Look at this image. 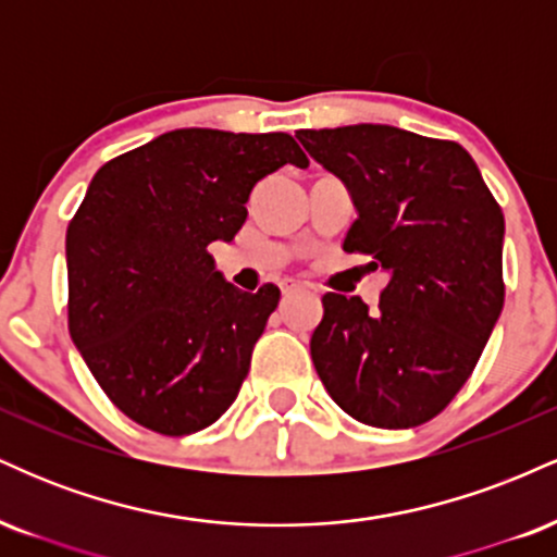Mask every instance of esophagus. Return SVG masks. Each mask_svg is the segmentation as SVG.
<instances>
[{
	"label": "esophagus",
	"instance_id": "1",
	"mask_svg": "<svg viewBox=\"0 0 557 557\" xmlns=\"http://www.w3.org/2000/svg\"><path fill=\"white\" fill-rule=\"evenodd\" d=\"M280 287H283V296H293V293L306 290V287L300 285V283H296V280H283V285H280Z\"/></svg>",
	"mask_w": 557,
	"mask_h": 557
}]
</instances>
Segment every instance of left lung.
Segmentation results:
<instances>
[{"label": "left lung", "instance_id": "left-lung-1", "mask_svg": "<svg viewBox=\"0 0 557 557\" xmlns=\"http://www.w3.org/2000/svg\"><path fill=\"white\" fill-rule=\"evenodd\" d=\"M298 140L354 198L343 251L389 277L376 311L359 296L322 298L319 380L361 424H424L466 385L503 311L500 203L456 140L369 123Z\"/></svg>", "mask_w": 557, "mask_h": 557}]
</instances>
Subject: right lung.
Instances as JSON below:
<instances>
[{"label":"right lung","mask_w":557,"mask_h":557,"mask_svg":"<svg viewBox=\"0 0 557 557\" xmlns=\"http://www.w3.org/2000/svg\"><path fill=\"white\" fill-rule=\"evenodd\" d=\"M283 164H309L287 133L170 131L107 162L70 220V337L146 430L183 437L238 398L280 287L230 285L209 243L235 238L253 185Z\"/></svg>","instance_id":"right-lung-1"}]
</instances>
